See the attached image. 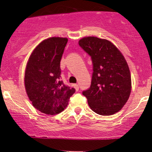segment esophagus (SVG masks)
<instances>
[{"label":"esophagus","instance_id":"obj_1","mask_svg":"<svg viewBox=\"0 0 152 152\" xmlns=\"http://www.w3.org/2000/svg\"><path fill=\"white\" fill-rule=\"evenodd\" d=\"M74 87H75V88L76 89V91H78L79 90V88H80V87H79V85L77 84H74Z\"/></svg>","mask_w":152,"mask_h":152}]
</instances>
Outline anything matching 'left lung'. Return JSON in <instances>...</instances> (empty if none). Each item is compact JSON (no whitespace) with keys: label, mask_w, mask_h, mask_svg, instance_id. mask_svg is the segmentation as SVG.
<instances>
[{"label":"left lung","mask_w":152,"mask_h":152,"mask_svg":"<svg viewBox=\"0 0 152 152\" xmlns=\"http://www.w3.org/2000/svg\"><path fill=\"white\" fill-rule=\"evenodd\" d=\"M79 45L91 57L93 70L90 88L82 94L95 113L113 115L129 97L132 80L128 64L119 50L106 39L84 37Z\"/></svg>","instance_id":"obj_1"}]
</instances>
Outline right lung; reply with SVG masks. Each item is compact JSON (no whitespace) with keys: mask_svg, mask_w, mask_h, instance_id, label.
<instances>
[{"mask_svg":"<svg viewBox=\"0 0 152 152\" xmlns=\"http://www.w3.org/2000/svg\"><path fill=\"white\" fill-rule=\"evenodd\" d=\"M68 39L52 37L32 52L25 72V86L32 105L48 115L61 113L75 92L61 80V61Z\"/></svg>","mask_w":152,"mask_h":152,"instance_id":"add662e5","label":"right lung"}]
</instances>
